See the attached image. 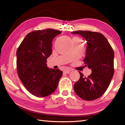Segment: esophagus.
Masks as SVG:
<instances>
[{
    "label": "esophagus",
    "mask_w": 125,
    "mask_h": 125,
    "mask_svg": "<svg viewBox=\"0 0 125 125\" xmlns=\"http://www.w3.org/2000/svg\"><path fill=\"white\" fill-rule=\"evenodd\" d=\"M72 71V70H71V69H67V70H66L63 71V73L66 74H68V73H70V72H71Z\"/></svg>",
    "instance_id": "esophagus-1"
}]
</instances>
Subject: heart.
<instances>
[{
  "mask_svg": "<svg viewBox=\"0 0 125 125\" xmlns=\"http://www.w3.org/2000/svg\"><path fill=\"white\" fill-rule=\"evenodd\" d=\"M75 38H77V37H75Z\"/></svg>",
  "mask_w": 125,
  "mask_h": 125,
  "instance_id": "1",
  "label": "heart"
}]
</instances>
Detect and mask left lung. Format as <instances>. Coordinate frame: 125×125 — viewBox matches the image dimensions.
<instances>
[{
  "mask_svg": "<svg viewBox=\"0 0 125 125\" xmlns=\"http://www.w3.org/2000/svg\"><path fill=\"white\" fill-rule=\"evenodd\" d=\"M87 41L83 62L92 73L88 77L79 72L80 78L74 85L75 92L85 101L97 99L105 93L114 74V51L103 35L90 31H72Z\"/></svg>",
  "mask_w": 125,
  "mask_h": 125,
  "instance_id": "left-lung-1",
  "label": "left lung"
}]
</instances>
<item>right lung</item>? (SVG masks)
<instances>
[{
    "label": "right lung",
    "instance_id": "right-lung-1",
    "mask_svg": "<svg viewBox=\"0 0 125 125\" xmlns=\"http://www.w3.org/2000/svg\"><path fill=\"white\" fill-rule=\"evenodd\" d=\"M57 30H35L28 34L16 51V67L24 87L35 96L43 97L56 89L62 71L48 67L52 42L61 34Z\"/></svg>",
    "mask_w": 125,
    "mask_h": 125
}]
</instances>
